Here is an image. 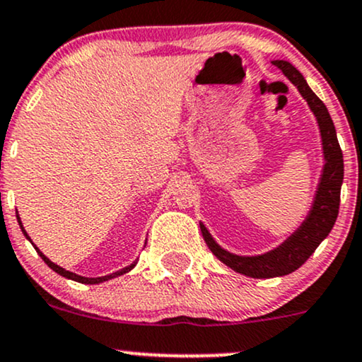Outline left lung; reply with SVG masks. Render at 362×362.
<instances>
[{
	"mask_svg": "<svg viewBox=\"0 0 362 362\" xmlns=\"http://www.w3.org/2000/svg\"><path fill=\"white\" fill-rule=\"evenodd\" d=\"M273 65L280 69L288 77L290 82L297 86L300 94L303 95V99L308 103L312 112L315 115L317 123H319L320 128L325 165L310 214L281 246L267 252V255H230V252L217 245L214 239L211 238V234L207 233V229L204 228V224H200L204 241L207 243L209 250L214 252L216 258H219L224 264L233 268L234 272L252 278H273L288 275V273L298 269L310 258V255L317 250V246L329 236L330 229L334 228L335 219H337L339 204H341V185L344 178L342 150L339 146L332 117H330L325 104L317 98L315 93L308 87L307 81L303 79L302 74L293 65L285 62V60H273Z\"/></svg>",
	"mask_w": 362,
	"mask_h": 362,
	"instance_id": "1",
	"label": "left lung"
}]
</instances>
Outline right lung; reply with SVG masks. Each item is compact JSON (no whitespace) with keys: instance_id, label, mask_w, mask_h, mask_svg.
<instances>
[{"instance_id":"obj_1","label":"right lung","mask_w":362,"mask_h":362,"mask_svg":"<svg viewBox=\"0 0 362 362\" xmlns=\"http://www.w3.org/2000/svg\"><path fill=\"white\" fill-rule=\"evenodd\" d=\"M16 219H18V223H20V228H21V230H23V234L25 236L28 238V234H27V230L23 229V226H21V221H20V217H18V212H16ZM30 239V238H28ZM35 250H37V252L38 255H40V258L45 261L47 264H49V267L54 269L55 273H59L60 276H65V278H69V280H74V281H79V283H86V285H95V283H101V281H106V280H111V278H115V276H119V275H123V273H128L129 269H132L134 264H132V267H128V268H123L121 269V272H116V273H112V275H107V276H99V278H86V276H79V275H76V273H71V272H67V269H64V268H60V267H57L55 263H52V261L47 258L45 255H43V252H40V250H38V247H35Z\"/></svg>"}]
</instances>
